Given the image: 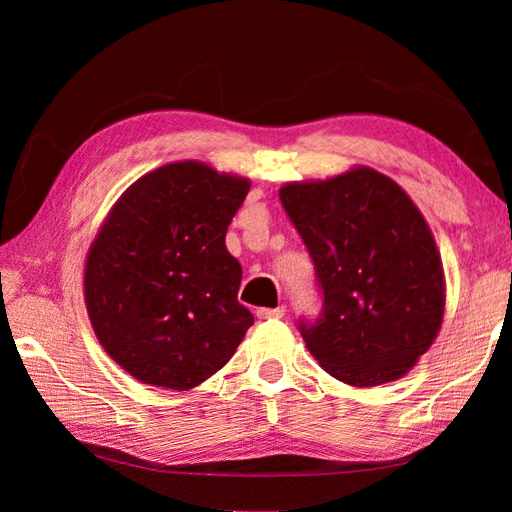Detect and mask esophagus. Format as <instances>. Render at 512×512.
<instances>
[{"instance_id": "esophagus-1", "label": "esophagus", "mask_w": 512, "mask_h": 512, "mask_svg": "<svg viewBox=\"0 0 512 512\" xmlns=\"http://www.w3.org/2000/svg\"><path fill=\"white\" fill-rule=\"evenodd\" d=\"M284 312H286L284 306H277V308H259V310H257V319H262V321L281 319V317H284Z\"/></svg>"}]
</instances>
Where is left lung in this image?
I'll list each match as a JSON object with an SVG mask.
<instances>
[{
	"label": "left lung",
	"mask_w": 512,
	"mask_h": 512,
	"mask_svg": "<svg viewBox=\"0 0 512 512\" xmlns=\"http://www.w3.org/2000/svg\"><path fill=\"white\" fill-rule=\"evenodd\" d=\"M279 200L314 262L323 312L299 323L319 365L352 387L405 376L444 317V270L418 206L369 167L288 182Z\"/></svg>",
	"instance_id": "1"
}]
</instances>
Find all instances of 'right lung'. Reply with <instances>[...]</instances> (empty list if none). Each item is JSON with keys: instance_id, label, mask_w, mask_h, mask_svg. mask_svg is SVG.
<instances>
[{"instance_id": "obj_1", "label": "right lung", "mask_w": 512, "mask_h": 512, "mask_svg": "<svg viewBox=\"0 0 512 512\" xmlns=\"http://www.w3.org/2000/svg\"><path fill=\"white\" fill-rule=\"evenodd\" d=\"M250 180L180 160L145 173L116 200L85 257L83 292L103 350L129 376L173 391L222 369L250 314L226 228Z\"/></svg>"}]
</instances>
